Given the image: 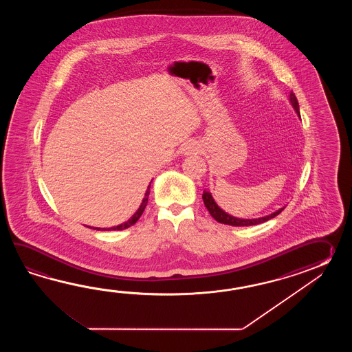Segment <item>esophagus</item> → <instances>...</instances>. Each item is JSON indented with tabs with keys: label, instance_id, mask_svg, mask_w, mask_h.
<instances>
[{
	"label": "esophagus",
	"instance_id": "34e87169",
	"mask_svg": "<svg viewBox=\"0 0 352 352\" xmlns=\"http://www.w3.org/2000/svg\"><path fill=\"white\" fill-rule=\"evenodd\" d=\"M184 151H185V153H186V155L195 153V152H197V151H199V144H196L195 142L187 143Z\"/></svg>",
	"mask_w": 352,
	"mask_h": 352
}]
</instances>
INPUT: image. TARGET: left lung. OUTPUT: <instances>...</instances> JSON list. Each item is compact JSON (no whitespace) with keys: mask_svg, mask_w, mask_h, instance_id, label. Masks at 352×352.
<instances>
[{"mask_svg":"<svg viewBox=\"0 0 352 352\" xmlns=\"http://www.w3.org/2000/svg\"><path fill=\"white\" fill-rule=\"evenodd\" d=\"M289 100H291V103H292L294 111H296L299 116L298 100H297V98H296L293 91H291V94H289ZM202 200H204V204H205L206 209L209 210L210 215L214 217L217 223L232 225V226H250V225L262 224L264 221H268L270 219L277 217L278 214H280L285 208H285H282V209L277 210L276 212L270 214V215H267V217H258V219H239V217H232V215H229L228 212H225L224 210L220 209V208L217 206V202L214 201V199H212V196H211L209 191H204Z\"/></svg>","mask_w":352,"mask_h":352,"instance_id":"1","label":"left lung"}]
</instances>
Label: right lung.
<instances>
[{"mask_svg": "<svg viewBox=\"0 0 352 352\" xmlns=\"http://www.w3.org/2000/svg\"><path fill=\"white\" fill-rule=\"evenodd\" d=\"M150 187L151 184L147 187V191H146V194H144V197H143L142 204H141V206H140V209L135 211V215L131 217L128 221L126 223H123V224L117 225V226H113V228H108V229H100V228H91V229H97V230H123V229H127L129 226H132V225L135 224L137 223V220L141 217V215L143 214V211H144V208L147 206V202H148V196H150Z\"/></svg>", "mask_w": 352, "mask_h": 352, "instance_id": "right-lung-1", "label": "right lung"}]
</instances>
